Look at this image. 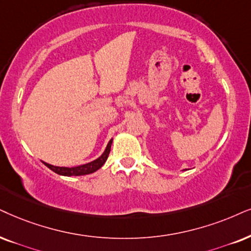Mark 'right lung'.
<instances>
[{"instance_id":"right-lung-1","label":"right lung","mask_w":251,"mask_h":251,"mask_svg":"<svg viewBox=\"0 0 251 251\" xmlns=\"http://www.w3.org/2000/svg\"><path fill=\"white\" fill-rule=\"evenodd\" d=\"M111 144H112V140L109 141L105 151H104V153L100 155L97 160L93 161V162H89L87 164H82V166L74 167V168H66V167H55L45 162L44 163H45V166L47 168H50V170L54 171V173L58 174V175H62V176L89 175V174H93L95 171H97L104 163H105V161L107 160V156H109L110 151H111Z\"/></svg>"}]
</instances>
